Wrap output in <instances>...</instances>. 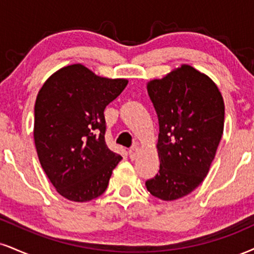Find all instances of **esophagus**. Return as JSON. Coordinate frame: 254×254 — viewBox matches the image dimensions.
<instances>
[{
  "mask_svg": "<svg viewBox=\"0 0 254 254\" xmlns=\"http://www.w3.org/2000/svg\"><path fill=\"white\" fill-rule=\"evenodd\" d=\"M137 154H138V146L133 145L132 148H130V150H129V156H130V158H132V160H135L136 156H137Z\"/></svg>",
  "mask_w": 254,
  "mask_h": 254,
  "instance_id": "esophagus-1",
  "label": "esophagus"
}]
</instances>
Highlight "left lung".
<instances>
[{
	"instance_id": "8db88e82",
	"label": "left lung",
	"mask_w": 254,
	"mask_h": 254,
	"mask_svg": "<svg viewBox=\"0 0 254 254\" xmlns=\"http://www.w3.org/2000/svg\"><path fill=\"white\" fill-rule=\"evenodd\" d=\"M160 124V170L145 182L152 196L183 197L208 174L224 132L225 104L216 85L191 66L182 65L148 84Z\"/></svg>"
}]
</instances>
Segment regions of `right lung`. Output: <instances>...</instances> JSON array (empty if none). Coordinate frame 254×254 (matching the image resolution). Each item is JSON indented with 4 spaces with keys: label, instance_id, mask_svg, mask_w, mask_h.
Masks as SVG:
<instances>
[{
    "label": "right lung",
    "instance_id": "right-lung-1",
    "mask_svg": "<svg viewBox=\"0 0 254 254\" xmlns=\"http://www.w3.org/2000/svg\"><path fill=\"white\" fill-rule=\"evenodd\" d=\"M127 85V79L98 77L80 64L47 79L34 106L39 161L64 197L86 202L106 190L121 155L108 148L104 110Z\"/></svg>",
    "mask_w": 254,
    "mask_h": 254
}]
</instances>
